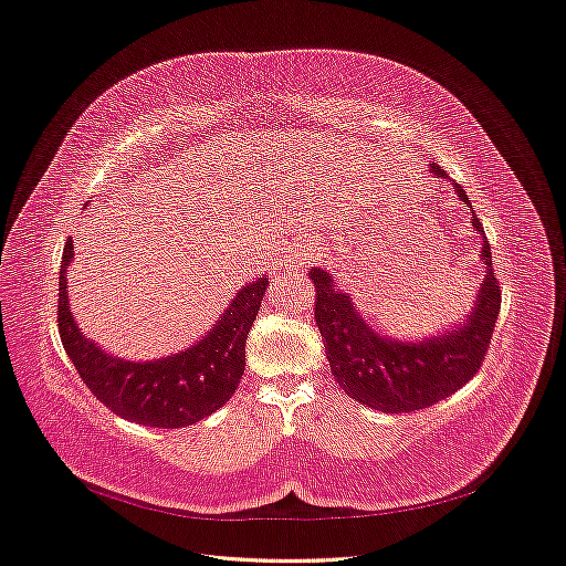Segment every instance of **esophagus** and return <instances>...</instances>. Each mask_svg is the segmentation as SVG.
<instances>
[{
    "label": "esophagus",
    "mask_w": 566,
    "mask_h": 566,
    "mask_svg": "<svg viewBox=\"0 0 566 566\" xmlns=\"http://www.w3.org/2000/svg\"><path fill=\"white\" fill-rule=\"evenodd\" d=\"M305 263H307V261H298V263H295V268H305Z\"/></svg>",
    "instance_id": "34e87169"
}]
</instances>
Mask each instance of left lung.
I'll return each mask as SVG.
<instances>
[{
  "mask_svg": "<svg viewBox=\"0 0 566 566\" xmlns=\"http://www.w3.org/2000/svg\"><path fill=\"white\" fill-rule=\"evenodd\" d=\"M431 169L444 176L436 163ZM457 192L470 203L461 186H457ZM472 227L480 233L484 231L478 218L472 220ZM482 259L486 280L468 321L457 331L420 344H403L376 335L353 310L348 295L335 289L333 277L321 268H312L310 277L316 284L314 316L323 337L325 358L339 388L355 401L380 412L429 408L461 390L482 369L502 303L486 235H482Z\"/></svg>",
  "mask_w": 566,
  "mask_h": 566,
  "instance_id": "left-lung-1",
  "label": "left lung"
}]
</instances>
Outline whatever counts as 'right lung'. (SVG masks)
I'll return each instance as SVG.
<instances>
[{"instance_id":"obj_1","label":"right lung","mask_w":566,"mask_h":566,"mask_svg":"<svg viewBox=\"0 0 566 566\" xmlns=\"http://www.w3.org/2000/svg\"><path fill=\"white\" fill-rule=\"evenodd\" d=\"M71 259L69 238L59 268L56 325L80 378L103 406L135 424L181 429L208 418L231 399L245 371V342L268 286L265 277L238 291L213 333L192 348L156 363H128L112 358L77 331L66 291Z\"/></svg>"}]
</instances>
